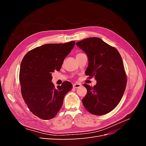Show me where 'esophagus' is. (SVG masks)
<instances>
[{"label":"esophagus","instance_id":"esophagus-1","mask_svg":"<svg viewBox=\"0 0 146 146\" xmlns=\"http://www.w3.org/2000/svg\"><path fill=\"white\" fill-rule=\"evenodd\" d=\"M81 86H82V85L80 83H74L73 85V88L77 89V88H80Z\"/></svg>","mask_w":146,"mask_h":146}]
</instances>
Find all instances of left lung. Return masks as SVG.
I'll return each instance as SVG.
<instances>
[{
	"mask_svg": "<svg viewBox=\"0 0 146 146\" xmlns=\"http://www.w3.org/2000/svg\"><path fill=\"white\" fill-rule=\"evenodd\" d=\"M86 53L88 66L85 71L97 81L93 87L84 84L87 94L82 99L84 107L94 115L111 111L120 102L125 91L127 77L117 50L99 38H88L76 43Z\"/></svg>",
	"mask_w": 146,
	"mask_h": 146,
	"instance_id": "obj_1",
	"label": "left lung"
}]
</instances>
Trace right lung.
<instances>
[{"label": "right lung", "mask_w": 146, "mask_h": 146, "mask_svg": "<svg viewBox=\"0 0 146 146\" xmlns=\"http://www.w3.org/2000/svg\"><path fill=\"white\" fill-rule=\"evenodd\" d=\"M76 42L47 44L33 48L22 60L19 82L23 98L31 111L44 120L55 117L64 96L72 89L69 82L55 87L52 73L59 71Z\"/></svg>", "instance_id": "right-lung-1"}]
</instances>
